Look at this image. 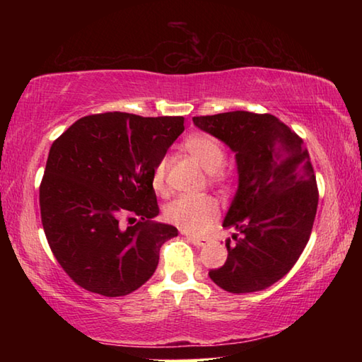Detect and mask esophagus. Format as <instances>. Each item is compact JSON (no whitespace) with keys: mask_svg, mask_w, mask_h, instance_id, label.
Segmentation results:
<instances>
[{"mask_svg":"<svg viewBox=\"0 0 362 362\" xmlns=\"http://www.w3.org/2000/svg\"><path fill=\"white\" fill-rule=\"evenodd\" d=\"M187 240L198 247H204L206 244H209V240H207V238H194V236L187 235Z\"/></svg>","mask_w":362,"mask_h":362,"instance_id":"34e87169","label":"esophagus"}]
</instances>
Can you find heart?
I'll return each instance as SVG.
<instances>
[{
  "mask_svg": "<svg viewBox=\"0 0 362 362\" xmlns=\"http://www.w3.org/2000/svg\"><path fill=\"white\" fill-rule=\"evenodd\" d=\"M185 150L192 155L207 173L211 180L218 185H228L233 179V169L225 166V148L220 140L207 132H194L183 142ZM168 159H161L153 169V188L159 193L168 192L166 183ZM164 216L170 223L179 226L188 235H206L220 216L217 201L211 196H180L168 204Z\"/></svg>",
  "mask_w": 362,
  "mask_h": 362,
  "instance_id": "b5f03b06",
  "label": "heart"
}]
</instances>
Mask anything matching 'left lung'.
I'll use <instances>...</instances> for the list:
<instances>
[{
    "label": "left lung",
    "instance_id": "1",
    "mask_svg": "<svg viewBox=\"0 0 362 362\" xmlns=\"http://www.w3.org/2000/svg\"><path fill=\"white\" fill-rule=\"evenodd\" d=\"M199 129L236 153L240 185L223 226L228 257L209 276L231 293L267 289L302 255L317 209V185L302 137L269 113L194 116Z\"/></svg>",
    "mask_w": 362,
    "mask_h": 362
}]
</instances>
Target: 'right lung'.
<instances>
[{
    "label": "right lung",
    "mask_w": 362,
    "mask_h": 362,
    "mask_svg": "<svg viewBox=\"0 0 362 362\" xmlns=\"http://www.w3.org/2000/svg\"><path fill=\"white\" fill-rule=\"evenodd\" d=\"M183 129V116L108 112L84 116L54 140L40 185L41 222L79 287L121 297L155 273L177 228L151 220L159 214L151 175ZM131 215L139 220L124 227Z\"/></svg>",
    "instance_id": "add662e5"
}]
</instances>
